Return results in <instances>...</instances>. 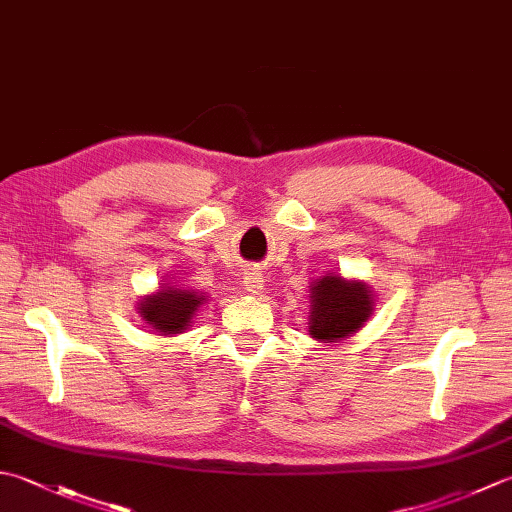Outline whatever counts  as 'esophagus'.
I'll return each mask as SVG.
<instances>
[{
    "mask_svg": "<svg viewBox=\"0 0 512 512\" xmlns=\"http://www.w3.org/2000/svg\"><path fill=\"white\" fill-rule=\"evenodd\" d=\"M244 286H246V290L250 295H259L264 290V277H262V273H259V270H255V268H250L248 273H244Z\"/></svg>",
    "mask_w": 512,
    "mask_h": 512,
    "instance_id": "obj_1",
    "label": "esophagus"
}]
</instances>
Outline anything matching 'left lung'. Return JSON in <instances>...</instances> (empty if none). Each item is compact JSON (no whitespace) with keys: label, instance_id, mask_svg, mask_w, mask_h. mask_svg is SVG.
<instances>
[{"label":"left lung","instance_id":"1","mask_svg":"<svg viewBox=\"0 0 512 512\" xmlns=\"http://www.w3.org/2000/svg\"><path fill=\"white\" fill-rule=\"evenodd\" d=\"M308 335L322 344H337L362 330L375 310L373 290L362 279L328 273L310 282Z\"/></svg>","mask_w":512,"mask_h":512}]
</instances>
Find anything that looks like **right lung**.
Instances as JSON below:
<instances>
[{
  "label": "right lung",
  "mask_w": 512,
  "mask_h": 512,
  "mask_svg": "<svg viewBox=\"0 0 512 512\" xmlns=\"http://www.w3.org/2000/svg\"><path fill=\"white\" fill-rule=\"evenodd\" d=\"M206 302L208 295L202 290L162 284L155 293L137 299V313L159 335L175 337L186 333L197 310Z\"/></svg>",
  "instance_id": "1"
}]
</instances>
